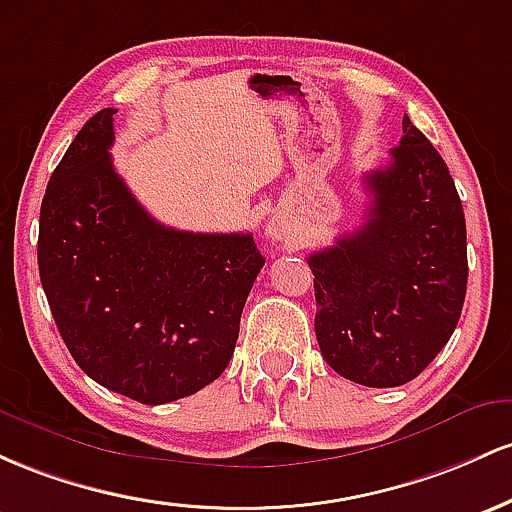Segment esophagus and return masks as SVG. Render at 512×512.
I'll list each match as a JSON object with an SVG mask.
<instances>
[{
  "instance_id": "obj_1",
  "label": "esophagus",
  "mask_w": 512,
  "mask_h": 512,
  "mask_svg": "<svg viewBox=\"0 0 512 512\" xmlns=\"http://www.w3.org/2000/svg\"><path fill=\"white\" fill-rule=\"evenodd\" d=\"M266 234H268V237H271L273 241H278V239H285V225H280L278 220H273L271 225L266 227Z\"/></svg>"
}]
</instances>
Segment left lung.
Instances as JSON below:
<instances>
[{
  "mask_svg": "<svg viewBox=\"0 0 512 512\" xmlns=\"http://www.w3.org/2000/svg\"><path fill=\"white\" fill-rule=\"evenodd\" d=\"M365 174V222L307 258L321 355L365 387H399L445 348L467 295V225L447 164L409 116Z\"/></svg>",
  "mask_w": 512,
  "mask_h": 512,
  "instance_id": "8db88e82",
  "label": "left lung"
}]
</instances>
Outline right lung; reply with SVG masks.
Returning <instances> with one entry per match:
<instances>
[{"label": "right lung", "instance_id": "1", "mask_svg": "<svg viewBox=\"0 0 512 512\" xmlns=\"http://www.w3.org/2000/svg\"><path fill=\"white\" fill-rule=\"evenodd\" d=\"M113 113L86 120L50 176L38 271L74 363L101 387L157 406L225 372L266 258L251 234L159 225L113 166Z\"/></svg>", "mask_w": 512, "mask_h": 512}]
</instances>
